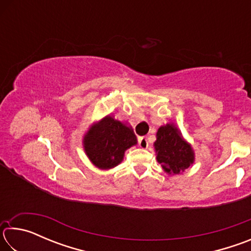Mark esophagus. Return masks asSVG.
Returning <instances> with one entry per match:
<instances>
[{"mask_svg":"<svg viewBox=\"0 0 251 251\" xmlns=\"http://www.w3.org/2000/svg\"><path fill=\"white\" fill-rule=\"evenodd\" d=\"M138 143H139V146H141V148H144V150L148 147V139L146 136H142V137H139Z\"/></svg>","mask_w":251,"mask_h":251,"instance_id":"1","label":"esophagus"}]
</instances>
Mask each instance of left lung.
<instances>
[{"label":"left lung","instance_id":"8db88e82","mask_svg":"<svg viewBox=\"0 0 251 251\" xmlns=\"http://www.w3.org/2000/svg\"><path fill=\"white\" fill-rule=\"evenodd\" d=\"M154 143L157 160L165 172L172 175L180 174L194 163V151L190 145L182 141L179 131L173 124L161 126Z\"/></svg>","mask_w":251,"mask_h":251}]
</instances>
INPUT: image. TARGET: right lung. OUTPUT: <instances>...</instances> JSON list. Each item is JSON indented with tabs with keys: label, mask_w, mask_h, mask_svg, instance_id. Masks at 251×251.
Returning <instances> with one entry per match:
<instances>
[{
	"label": "right lung",
	"mask_w": 251,
	"mask_h": 251,
	"mask_svg": "<svg viewBox=\"0 0 251 251\" xmlns=\"http://www.w3.org/2000/svg\"><path fill=\"white\" fill-rule=\"evenodd\" d=\"M136 143L131 128L106 116L85 135L84 150L96 167L109 169L117 166L123 160L125 151Z\"/></svg>",
	"instance_id": "1"
}]
</instances>
